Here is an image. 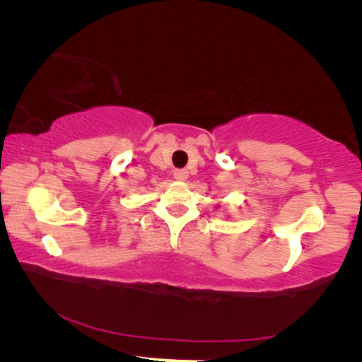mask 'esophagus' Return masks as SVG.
<instances>
[{"label": "esophagus", "mask_w": 362, "mask_h": 362, "mask_svg": "<svg viewBox=\"0 0 362 362\" xmlns=\"http://www.w3.org/2000/svg\"><path fill=\"white\" fill-rule=\"evenodd\" d=\"M174 177H175V180L185 182L188 179V170L187 169H177V170H174Z\"/></svg>", "instance_id": "1"}]
</instances>
